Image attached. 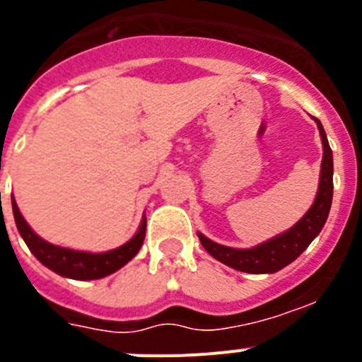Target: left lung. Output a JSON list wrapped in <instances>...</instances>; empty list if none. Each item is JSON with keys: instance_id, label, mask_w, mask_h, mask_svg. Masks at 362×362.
I'll return each instance as SVG.
<instances>
[{"instance_id": "8db88e82", "label": "left lung", "mask_w": 362, "mask_h": 362, "mask_svg": "<svg viewBox=\"0 0 362 362\" xmlns=\"http://www.w3.org/2000/svg\"><path fill=\"white\" fill-rule=\"evenodd\" d=\"M317 125L322 136V145H324V159H322L320 185H318L317 198H315V203L308 210L306 216L283 235L270 238L269 242H263L252 249L226 247V245L216 244V242L209 240L202 233H198L199 242L209 255H212L214 258L223 262L224 265L231 267V269L240 270V272L272 274V272H278L279 269L292 263L311 244V240L320 233L325 221H327L332 203V152L320 120H317Z\"/></svg>"}]
</instances>
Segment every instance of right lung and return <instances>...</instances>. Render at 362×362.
I'll return each instance as SVG.
<instances>
[{"label": "right lung", "mask_w": 362, "mask_h": 362, "mask_svg": "<svg viewBox=\"0 0 362 362\" xmlns=\"http://www.w3.org/2000/svg\"><path fill=\"white\" fill-rule=\"evenodd\" d=\"M13 217H16L17 230H19L21 237L24 238L30 251L37 256L40 263H44L47 269L54 270L56 274L65 276V278L72 279H100L104 276L113 274L115 270L124 267L125 263L131 262L138 251L141 249L143 240H145V230H146V219H143L139 231L134 235V238L124 244L122 247L113 249V251L100 252V255H92V252L83 251H72V249L58 247L49 242L42 240L24 221L21 216L17 203L12 202Z\"/></svg>", "instance_id": "obj_1"}]
</instances>
